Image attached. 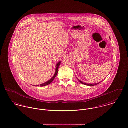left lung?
I'll use <instances>...</instances> for the list:
<instances>
[{
	"label": "left lung",
	"instance_id": "8db88e82",
	"mask_svg": "<svg viewBox=\"0 0 128 128\" xmlns=\"http://www.w3.org/2000/svg\"><path fill=\"white\" fill-rule=\"evenodd\" d=\"M77 79L79 80V81L81 83H82V84H84V85H87V86H94V85H97V84H99V83H96V84H87V83H84V82H83L82 81H80V80H79L78 78H77Z\"/></svg>",
	"mask_w": 128,
	"mask_h": 128
}]
</instances>
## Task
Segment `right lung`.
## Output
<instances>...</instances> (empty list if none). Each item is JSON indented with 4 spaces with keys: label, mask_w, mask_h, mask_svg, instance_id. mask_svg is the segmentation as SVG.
<instances>
[{
    "label": "right lung",
    "mask_w": 128,
    "mask_h": 128,
    "mask_svg": "<svg viewBox=\"0 0 128 128\" xmlns=\"http://www.w3.org/2000/svg\"><path fill=\"white\" fill-rule=\"evenodd\" d=\"M60 62H58V63L56 64V72H55V74H54V75L53 76V77H52L50 80H49V81H47L46 82H45V83H43V84H40V86L41 87H43V86H47V85H49V84H51V83L53 81V80H54V79H55L56 76V75H57V74H58V67H59V66H60ZM36 86H39V85H36Z\"/></svg>",
    "instance_id": "obj_1"
}]
</instances>
